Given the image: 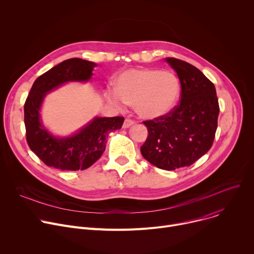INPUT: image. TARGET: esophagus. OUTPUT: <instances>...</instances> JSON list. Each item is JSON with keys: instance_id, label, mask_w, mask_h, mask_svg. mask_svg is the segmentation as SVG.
<instances>
[{"instance_id": "34e87169", "label": "esophagus", "mask_w": 254, "mask_h": 254, "mask_svg": "<svg viewBox=\"0 0 254 254\" xmlns=\"http://www.w3.org/2000/svg\"><path fill=\"white\" fill-rule=\"evenodd\" d=\"M133 124H134V121H132V120H130V119H126L123 127H124L125 128H127V127H129L130 126H132Z\"/></svg>"}]
</instances>
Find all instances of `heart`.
I'll use <instances>...</instances> for the list:
<instances>
[{"mask_svg":"<svg viewBox=\"0 0 254 254\" xmlns=\"http://www.w3.org/2000/svg\"><path fill=\"white\" fill-rule=\"evenodd\" d=\"M181 84L171 71L153 68L128 69L118 77L117 89L108 90L107 97L117 106H134L136 114L147 120L169 114L178 102Z\"/></svg>","mask_w":254,"mask_h":254,"instance_id":"heart-1","label":"heart"}]
</instances>
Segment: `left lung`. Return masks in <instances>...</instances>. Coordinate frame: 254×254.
I'll return each instance as SVG.
<instances>
[{"label": "left lung", "mask_w": 254, "mask_h": 254, "mask_svg": "<svg viewBox=\"0 0 254 254\" xmlns=\"http://www.w3.org/2000/svg\"><path fill=\"white\" fill-rule=\"evenodd\" d=\"M166 61L180 79V102L169 114L142 122L148 137L140 153L159 169L173 171L191 166L211 149L219 103L214 84L198 68L174 57Z\"/></svg>", "instance_id": "obj_1"}]
</instances>
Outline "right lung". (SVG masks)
<instances>
[{
  "mask_svg": "<svg viewBox=\"0 0 254 254\" xmlns=\"http://www.w3.org/2000/svg\"><path fill=\"white\" fill-rule=\"evenodd\" d=\"M94 62L71 58L54 66L33 83L24 104L26 140L29 148L45 165L63 171L85 170L105 150L106 137L120 129L124 117L95 118L79 132L65 138L51 135L40 123L39 111L45 94L67 81H87Z\"/></svg>",
  "mask_w": 254,
  "mask_h": 254,
  "instance_id": "add662e5",
  "label": "right lung"
}]
</instances>
